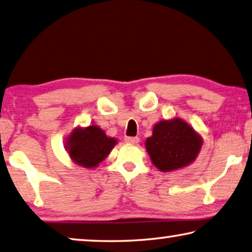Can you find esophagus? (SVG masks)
Wrapping results in <instances>:
<instances>
[{
	"label": "esophagus",
	"instance_id": "34e87169",
	"mask_svg": "<svg viewBox=\"0 0 252 252\" xmlns=\"http://www.w3.org/2000/svg\"><path fill=\"white\" fill-rule=\"evenodd\" d=\"M125 141L126 143H131V144H136L139 142L138 136H126Z\"/></svg>",
	"mask_w": 252,
	"mask_h": 252
}]
</instances>
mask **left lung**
Masks as SVG:
<instances>
[{"label": "left lung", "instance_id": "left-lung-1", "mask_svg": "<svg viewBox=\"0 0 252 252\" xmlns=\"http://www.w3.org/2000/svg\"><path fill=\"white\" fill-rule=\"evenodd\" d=\"M203 139L182 119L163 120L154 126L145 148L151 161L162 172H172L189 165L197 158Z\"/></svg>", "mask_w": 252, "mask_h": 252}]
</instances>
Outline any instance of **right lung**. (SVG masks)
I'll use <instances>...</instances> for the list:
<instances>
[{
    "label": "right lung",
    "mask_w": 252,
    "mask_h": 252,
    "mask_svg": "<svg viewBox=\"0 0 252 252\" xmlns=\"http://www.w3.org/2000/svg\"><path fill=\"white\" fill-rule=\"evenodd\" d=\"M116 144L117 140L107 136L98 126H89L76 127L68 136L65 149L76 164L91 168L97 167Z\"/></svg>",
    "instance_id": "obj_1"
}]
</instances>
